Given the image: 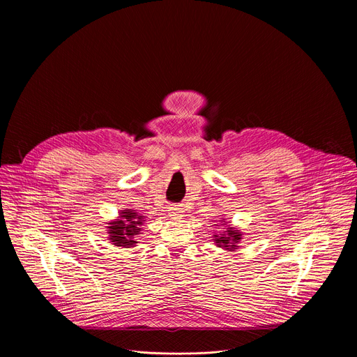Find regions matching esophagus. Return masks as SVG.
<instances>
[{
    "instance_id": "1",
    "label": "esophagus",
    "mask_w": 357,
    "mask_h": 357,
    "mask_svg": "<svg viewBox=\"0 0 357 357\" xmlns=\"http://www.w3.org/2000/svg\"><path fill=\"white\" fill-rule=\"evenodd\" d=\"M183 208H181V205H176V204H169L167 207V211H169V215H171L172 218H181L182 217V211Z\"/></svg>"
}]
</instances>
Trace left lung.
Segmentation results:
<instances>
[{"label":"left lung","instance_id":"obj_1","mask_svg":"<svg viewBox=\"0 0 357 357\" xmlns=\"http://www.w3.org/2000/svg\"><path fill=\"white\" fill-rule=\"evenodd\" d=\"M215 237V243H217V246H222L224 249H227V250H234L237 246H236V243L237 241H240V238H241V234L238 233V230H233V229H230V230H227V233L226 234H222V236H214Z\"/></svg>","mask_w":357,"mask_h":357}]
</instances>
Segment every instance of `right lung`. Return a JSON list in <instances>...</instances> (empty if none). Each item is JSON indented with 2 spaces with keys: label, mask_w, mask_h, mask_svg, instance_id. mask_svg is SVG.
<instances>
[{
  "label": "right lung",
  "mask_w": 357,
  "mask_h": 357,
  "mask_svg": "<svg viewBox=\"0 0 357 357\" xmlns=\"http://www.w3.org/2000/svg\"><path fill=\"white\" fill-rule=\"evenodd\" d=\"M121 214V220L109 222V240L114 241V245L119 248H131L137 243L135 238L140 233L142 229L139 226H142L144 220H142L143 217L136 211L131 210H124Z\"/></svg>",
  "instance_id": "1"
}]
</instances>
